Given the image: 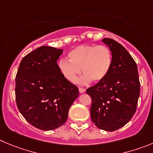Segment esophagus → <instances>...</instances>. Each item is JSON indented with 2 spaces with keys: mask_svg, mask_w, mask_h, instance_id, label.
I'll return each instance as SVG.
<instances>
[{
  "mask_svg": "<svg viewBox=\"0 0 153 153\" xmlns=\"http://www.w3.org/2000/svg\"><path fill=\"white\" fill-rule=\"evenodd\" d=\"M78 90H79V92L81 93V94H83V93L85 92V90L82 88H78Z\"/></svg>",
  "mask_w": 153,
  "mask_h": 153,
  "instance_id": "esophagus-1",
  "label": "esophagus"
}]
</instances>
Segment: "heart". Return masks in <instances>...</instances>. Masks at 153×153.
<instances>
[{
	"label": "heart",
	"mask_w": 153,
	"mask_h": 153,
	"mask_svg": "<svg viewBox=\"0 0 153 153\" xmlns=\"http://www.w3.org/2000/svg\"><path fill=\"white\" fill-rule=\"evenodd\" d=\"M68 57L69 60H59V68L72 83L76 81L81 68L84 75L78 83L85 85L91 80L99 82L106 77L112 65V51L104 45H80L68 53Z\"/></svg>",
	"instance_id": "heart-1"
}]
</instances>
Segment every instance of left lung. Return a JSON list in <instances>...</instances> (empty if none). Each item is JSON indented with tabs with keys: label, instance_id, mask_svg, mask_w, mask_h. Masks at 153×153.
Instances as JSON below:
<instances>
[{
	"label": "left lung",
	"instance_id": "1",
	"mask_svg": "<svg viewBox=\"0 0 153 153\" xmlns=\"http://www.w3.org/2000/svg\"><path fill=\"white\" fill-rule=\"evenodd\" d=\"M102 41L112 51V67L104 79L86 92L92 99V122L100 129L113 131L126 125L134 115L140 84L137 64L128 51L111 38Z\"/></svg>",
	"mask_w": 153,
	"mask_h": 153
}]
</instances>
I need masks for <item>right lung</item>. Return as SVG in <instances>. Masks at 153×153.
I'll return each mask as SVG.
<instances>
[{
  "label": "right lung",
  "mask_w": 153,
  "mask_h": 153,
  "mask_svg": "<svg viewBox=\"0 0 153 153\" xmlns=\"http://www.w3.org/2000/svg\"><path fill=\"white\" fill-rule=\"evenodd\" d=\"M62 51L49 46L37 48L23 57L16 77L19 110L27 122L43 131L62 126L79 95L57 65Z\"/></svg>",
  "instance_id": "right-lung-1"
}]
</instances>
